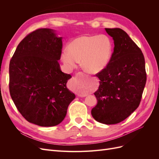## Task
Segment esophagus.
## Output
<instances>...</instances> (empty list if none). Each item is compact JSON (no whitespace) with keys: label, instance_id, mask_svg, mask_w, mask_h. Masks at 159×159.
<instances>
[{"label":"esophagus","instance_id":"esophagus-1","mask_svg":"<svg viewBox=\"0 0 159 159\" xmlns=\"http://www.w3.org/2000/svg\"><path fill=\"white\" fill-rule=\"evenodd\" d=\"M79 96H81V95H79ZM84 96H85V95H84Z\"/></svg>","mask_w":159,"mask_h":159}]
</instances>
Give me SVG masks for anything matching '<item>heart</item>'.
<instances>
[{"mask_svg": "<svg viewBox=\"0 0 159 159\" xmlns=\"http://www.w3.org/2000/svg\"><path fill=\"white\" fill-rule=\"evenodd\" d=\"M113 42L105 34L84 35L70 42L68 50L61 54V60L69 68H74L81 60L83 68L89 73H98L107 66L113 52ZM78 93H84L82 88Z\"/></svg>", "mask_w": 159, "mask_h": 159, "instance_id": "obj_1", "label": "heart"}]
</instances>
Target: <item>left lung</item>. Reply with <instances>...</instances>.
<instances>
[{
  "label": "left lung",
  "mask_w": 159,
  "mask_h": 159,
  "mask_svg": "<svg viewBox=\"0 0 159 159\" xmlns=\"http://www.w3.org/2000/svg\"><path fill=\"white\" fill-rule=\"evenodd\" d=\"M114 40L107 66L96 74L100 80L94 95L98 104L91 109L96 121L117 124L127 118L140 104L146 84L145 57L141 50L121 28H105Z\"/></svg>",
  "instance_id": "1"
}]
</instances>
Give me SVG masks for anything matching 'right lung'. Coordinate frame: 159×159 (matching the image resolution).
<instances>
[{
	"label": "right lung",
	"mask_w": 159,
	"mask_h": 159,
	"mask_svg": "<svg viewBox=\"0 0 159 159\" xmlns=\"http://www.w3.org/2000/svg\"><path fill=\"white\" fill-rule=\"evenodd\" d=\"M61 37L39 28L19 43L9 64V91L18 111L28 122L53 127L65 118L75 95L66 87L71 78L57 60Z\"/></svg>",
	"instance_id": "obj_1"
}]
</instances>
